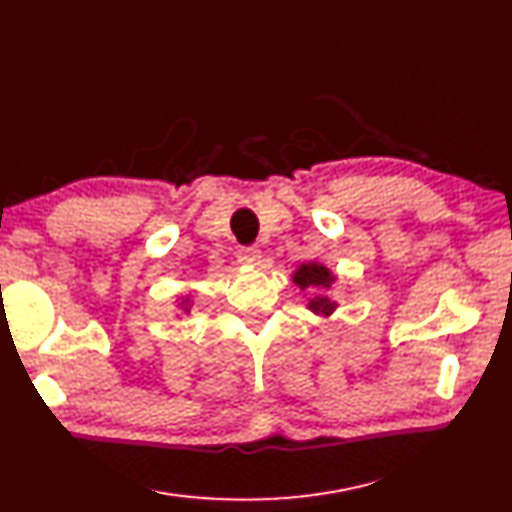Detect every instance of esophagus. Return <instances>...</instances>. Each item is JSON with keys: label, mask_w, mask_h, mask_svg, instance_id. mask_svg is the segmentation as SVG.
I'll list each match as a JSON object with an SVG mask.
<instances>
[{"label": "esophagus", "mask_w": 512, "mask_h": 512, "mask_svg": "<svg viewBox=\"0 0 512 512\" xmlns=\"http://www.w3.org/2000/svg\"><path fill=\"white\" fill-rule=\"evenodd\" d=\"M238 261L244 266H257L261 261V251L257 246H246L238 253Z\"/></svg>", "instance_id": "34e87169"}]
</instances>
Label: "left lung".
Returning a JSON list of instances; mask_svg holds the SVG:
<instances>
[{
    "label": "left lung",
    "mask_w": 512,
    "mask_h": 512,
    "mask_svg": "<svg viewBox=\"0 0 512 512\" xmlns=\"http://www.w3.org/2000/svg\"><path fill=\"white\" fill-rule=\"evenodd\" d=\"M292 279L300 290H316V294H313V298H309V305H307L309 311L316 313V316L329 318L331 313L339 307L335 300H331V296L326 294V290H331V285L335 283V274L326 266L316 264V261L300 264Z\"/></svg>",
    "instance_id": "1"
}]
</instances>
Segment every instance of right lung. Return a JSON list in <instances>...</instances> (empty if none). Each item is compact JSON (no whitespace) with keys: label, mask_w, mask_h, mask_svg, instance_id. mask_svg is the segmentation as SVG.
Listing matches in <instances>:
<instances>
[{"label":"right lung","mask_w":512,"mask_h":512,"mask_svg":"<svg viewBox=\"0 0 512 512\" xmlns=\"http://www.w3.org/2000/svg\"><path fill=\"white\" fill-rule=\"evenodd\" d=\"M177 300H179V309H181L183 313H190V307H192L190 296H181V298H177Z\"/></svg>","instance_id":"add662e5"}]
</instances>
